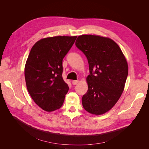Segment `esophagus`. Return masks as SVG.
<instances>
[{"label":"esophagus","instance_id":"obj_1","mask_svg":"<svg viewBox=\"0 0 149 149\" xmlns=\"http://www.w3.org/2000/svg\"><path fill=\"white\" fill-rule=\"evenodd\" d=\"M78 82H79L78 80H73V81H72V84H74V85H76V84H77L78 83Z\"/></svg>","mask_w":149,"mask_h":149}]
</instances>
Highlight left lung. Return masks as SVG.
<instances>
[{
	"label": "left lung",
	"instance_id": "obj_1",
	"mask_svg": "<svg viewBox=\"0 0 149 149\" xmlns=\"http://www.w3.org/2000/svg\"><path fill=\"white\" fill-rule=\"evenodd\" d=\"M75 45L86 56L89 68L83 106L91 114H104L116 104L124 91L127 62L118 45L111 38L83 35L79 36Z\"/></svg>",
	"mask_w": 149,
	"mask_h": 149
}]
</instances>
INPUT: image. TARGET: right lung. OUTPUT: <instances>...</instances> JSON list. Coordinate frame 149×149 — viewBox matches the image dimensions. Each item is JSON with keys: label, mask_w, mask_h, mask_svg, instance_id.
Instances as JSON below:
<instances>
[{"label": "right lung", "mask_w": 149, "mask_h": 149, "mask_svg": "<svg viewBox=\"0 0 149 149\" xmlns=\"http://www.w3.org/2000/svg\"><path fill=\"white\" fill-rule=\"evenodd\" d=\"M76 36L40 40L31 48L25 66L26 88L34 102L47 112L60 109L69 87L62 77L63 59Z\"/></svg>", "instance_id": "obj_1"}]
</instances>
